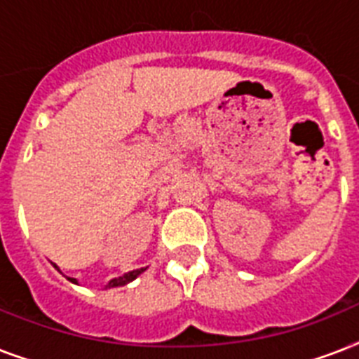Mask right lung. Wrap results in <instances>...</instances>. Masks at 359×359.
<instances>
[{
    "instance_id": "right-lung-1",
    "label": "right lung",
    "mask_w": 359,
    "mask_h": 359,
    "mask_svg": "<svg viewBox=\"0 0 359 359\" xmlns=\"http://www.w3.org/2000/svg\"><path fill=\"white\" fill-rule=\"evenodd\" d=\"M53 266H55L59 270L57 264H53ZM145 270H147V268H140V270H132V272L124 273V276H119V278H114V279H111V281H109L108 285H106V289H114V287H123V285L130 283V281H134V279L137 278L140 273L145 272ZM69 281H72V283L78 285V279H74V278H69Z\"/></svg>"
}]
</instances>
